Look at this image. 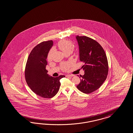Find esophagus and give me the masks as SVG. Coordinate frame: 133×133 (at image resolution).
I'll return each mask as SVG.
<instances>
[{"instance_id": "obj_1", "label": "esophagus", "mask_w": 133, "mask_h": 133, "mask_svg": "<svg viewBox=\"0 0 133 133\" xmlns=\"http://www.w3.org/2000/svg\"><path fill=\"white\" fill-rule=\"evenodd\" d=\"M66 77H72L74 76V75H66Z\"/></svg>"}]
</instances>
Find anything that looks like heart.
I'll return each mask as SVG.
<instances>
[{
	"label": "heart",
	"mask_w": 133,
	"mask_h": 133,
	"mask_svg": "<svg viewBox=\"0 0 133 133\" xmlns=\"http://www.w3.org/2000/svg\"><path fill=\"white\" fill-rule=\"evenodd\" d=\"M58 48L61 51L64 53L65 54L67 53H70L71 51L72 48V42L70 40H62L58 42L57 44ZM54 52V50L51 49L49 51L47 55V59L48 61H51L52 59V54ZM71 66V64L69 63H63L61 65V68L62 70L64 71H66L68 70Z\"/></svg>",
	"instance_id": "b5f03b06"
}]
</instances>
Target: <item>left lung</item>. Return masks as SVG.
<instances>
[{
	"label": "left lung",
	"mask_w": 133,
	"mask_h": 133,
	"mask_svg": "<svg viewBox=\"0 0 133 133\" xmlns=\"http://www.w3.org/2000/svg\"><path fill=\"white\" fill-rule=\"evenodd\" d=\"M79 46V59L84 65V75L77 88L85 94L93 93L106 80L108 63L104 50L97 41L86 36H76Z\"/></svg>",
	"instance_id": "1"
}]
</instances>
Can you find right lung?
<instances>
[{"label":"right lung","instance_id":"1","mask_svg":"<svg viewBox=\"0 0 133 133\" xmlns=\"http://www.w3.org/2000/svg\"><path fill=\"white\" fill-rule=\"evenodd\" d=\"M52 44V40H49L36 45L29 56L25 71L29 87L37 95L47 98L56 95L61 86L60 79L65 77L61 75L54 77L47 74L46 59Z\"/></svg>","mask_w":133,"mask_h":133}]
</instances>
